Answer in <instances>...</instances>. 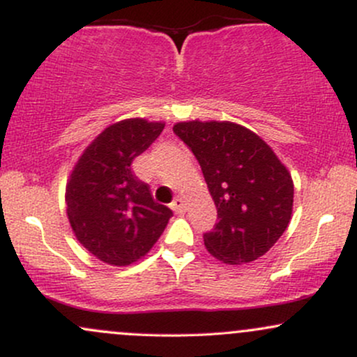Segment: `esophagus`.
<instances>
[{"label": "esophagus", "instance_id": "34e87169", "mask_svg": "<svg viewBox=\"0 0 357 357\" xmlns=\"http://www.w3.org/2000/svg\"><path fill=\"white\" fill-rule=\"evenodd\" d=\"M184 199L183 198H176L173 203H171V210L176 211V213H183L184 211Z\"/></svg>", "mask_w": 357, "mask_h": 357}]
</instances>
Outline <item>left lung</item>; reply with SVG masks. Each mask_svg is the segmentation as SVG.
Masks as SVG:
<instances>
[{"label":"left lung","instance_id":"obj_1","mask_svg":"<svg viewBox=\"0 0 357 357\" xmlns=\"http://www.w3.org/2000/svg\"><path fill=\"white\" fill-rule=\"evenodd\" d=\"M174 134L192 151L218 211L203 235L223 264H250L268 252L289 227L294 181L272 147L247 127L228 121H186Z\"/></svg>","mask_w":357,"mask_h":357}]
</instances>
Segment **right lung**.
I'll list each match as a JSON object with an SVG mask.
<instances>
[{
    "instance_id": "add662e5",
    "label": "right lung",
    "mask_w": 357,
    "mask_h": 357,
    "mask_svg": "<svg viewBox=\"0 0 357 357\" xmlns=\"http://www.w3.org/2000/svg\"><path fill=\"white\" fill-rule=\"evenodd\" d=\"M162 129L165 122L119 121L90 142L72 169L65 190L68 221L77 240L104 264L124 267L146 257L173 216L130 167Z\"/></svg>"
}]
</instances>
